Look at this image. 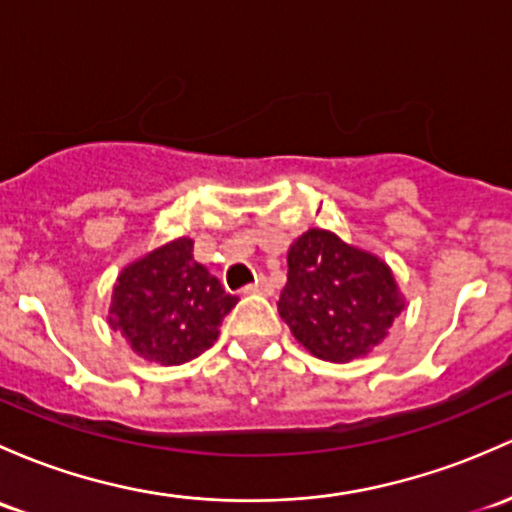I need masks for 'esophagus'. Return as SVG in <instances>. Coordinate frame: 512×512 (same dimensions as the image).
Instances as JSON below:
<instances>
[{"label": "esophagus", "mask_w": 512, "mask_h": 512, "mask_svg": "<svg viewBox=\"0 0 512 512\" xmlns=\"http://www.w3.org/2000/svg\"><path fill=\"white\" fill-rule=\"evenodd\" d=\"M245 294H272V284L267 277H257L255 284H247Z\"/></svg>", "instance_id": "1"}]
</instances>
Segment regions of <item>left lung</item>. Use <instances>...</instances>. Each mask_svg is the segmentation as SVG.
I'll return each mask as SVG.
<instances>
[{"mask_svg": "<svg viewBox=\"0 0 512 512\" xmlns=\"http://www.w3.org/2000/svg\"><path fill=\"white\" fill-rule=\"evenodd\" d=\"M279 316L294 338L331 363L365 355L387 336L402 299L390 267L328 230H309L289 247Z\"/></svg>", "mask_w": 512, "mask_h": 512, "instance_id": "8db88e82", "label": "left lung"}]
</instances>
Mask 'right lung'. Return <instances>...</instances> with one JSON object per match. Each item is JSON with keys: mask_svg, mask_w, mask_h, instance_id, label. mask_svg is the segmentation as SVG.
<instances>
[{"mask_svg": "<svg viewBox=\"0 0 512 512\" xmlns=\"http://www.w3.org/2000/svg\"><path fill=\"white\" fill-rule=\"evenodd\" d=\"M235 304L238 297L193 260V240L179 238L117 277L110 324L142 358L181 365L213 346Z\"/></svg>", "mask_w": 512, "mask_h": 512, "instance_id": "add662e5", "label": "right lung"}]
</instances>
